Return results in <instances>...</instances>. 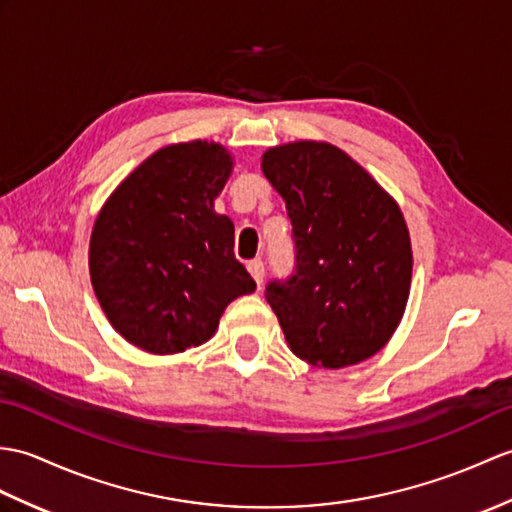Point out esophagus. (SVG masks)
Segmentation results:
<instances>
[{"label": "esophagus", "mask_w": 512, "mask_h": 512, "mask_svg": "<svg viewBox=\"0 0 512 512\" xmlns=\"http://www.w3.org/2000/svg\"><path fill=\"white\" fill-rule=\"evenodd\" d=\"M246 268H248V272H251V277L257 281V285H261V281H264V277H266L264 261H261V259H253V261H248Z\"/></svg>", "instance_id": "esophagus-1"}]
</instances>
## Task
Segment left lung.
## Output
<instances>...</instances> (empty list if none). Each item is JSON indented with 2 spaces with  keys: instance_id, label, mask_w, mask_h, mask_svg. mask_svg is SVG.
<instances>
[{
  "instance_id": "1",
  "label": "left lung",
  "mask_w": 512,
  "mask_h": 512,
  "mask_svg": "<svg viewBox=\"0 0 512 512\" xmlns=\"http://www.w3.org/2000/svg\"><path fill=\"white\" fill-rule=\"evenodd\" d=\"M261 170L285 200L296 248L294 275L266 285L288 347L323 368L368 360L395 334L410 294L399 205L327 141L270 148Z\"/></svg>"
}]
</instances>
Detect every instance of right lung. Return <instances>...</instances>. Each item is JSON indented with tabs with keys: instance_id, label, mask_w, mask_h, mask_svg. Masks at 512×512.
Wrapping results in <instances>:
<instances>
[{
	"instance_id": "add662e5",
	"label": "right lung",
	"mask_w": 512,
	"mask_h": 512,
	"mask_svg": "<svg viewBox=\"0 0 512 512\" xmlns=\"http://www.w3.org/2000/svg\"><path fill=\"white\" fill-rule=\"evenodd\" d=\"M231 170V154L213 141L165 146L117 185L95 218L93 292L135 347L157 355L198 347L233 299L255 292L233 255V222L213 211Z\"/></svg>"
}]
</instances>
